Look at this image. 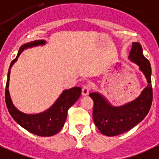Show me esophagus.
I'll return each instance as SVG.
<instances>
[{"label":"esophagus","mask_w":159,"mask_h":159,"mask_svg":"<svg viewBox=\"0 0 159 159\" xmlns=\"http://www.w3.org/2000/svg\"><path fill=\"white\" fill-rule=\"evenodd\" d=\"M90 86H87V85H86V86H84L82 90V96L88 95V94H89V92H90Z\"/></svg>","instance_id":"1"}]
</instances>
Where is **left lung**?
<instances>
[{
  "label": "left lung",
  "mask_w": 159,
  "mask_h": 159,
  "mask_svg": "<svg viewBox=\"0 0 159 159\" xmlns=\"http://www.w3.org/2000/svg\"><path fill=\"white\" fill-rule=\"evenodd\" d=\"M129 59L139 66V69L143 73L148 82L137 98L122 106L115 107L100 93L94 92L90 94V97L94 101L93 120L94 124L102 134L109 137L120 135L133 129L143 120L152 104L151 67L150 61L144 57L139 43H133Z\"/></svg>",
  "instance_id": "left-lung-1"
}]
</instances>
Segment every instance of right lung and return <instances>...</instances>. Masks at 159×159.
<instances>
[{
  "mask_svg": "<svg viewBox=\"0 0 159 159\" xmlns=\"http://www.w3.org/2000/svg\"><path fill=\"white\" fill-rule=\"evenodd\" d=\"M45 43L46 41L43 39L34 40L25 43L20 48L17 57L11 62L8 71L7 82L5 87V103L9 114L11 115L13 119L20 126L37 136L51 137L59 133L64 126L67 118L68 110L75 103L76 101L81 96V87H73L64 90L50 108L38 114H26L18 110L12 102L9 90L10 69L13 65L17 61L20 54L25 49L29 48H30L33 47L42 46Z\"/></svg>",
  "mask_w": 159,
  "mask_h": 159,
  "instance_id": "right-lung-1",
  "label": "right lung"
}]
</instances>
